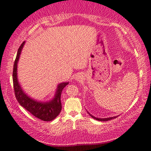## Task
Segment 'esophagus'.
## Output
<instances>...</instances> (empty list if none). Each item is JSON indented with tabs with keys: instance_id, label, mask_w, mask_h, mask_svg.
Masks as SVG:
<instances>
[{
	"instance_id": "34e87169",
	"label": "esophagus",
	"mask_w": 151,
	"mask_h": 151,
	"mask_svg": "<svg viewBox=\"0 0 151 151\" xmlns=\"http://www.w3.org/2000/svg\"><path fill=\"white\" fill-rule=\"evenodd\" d=\"M78 79H79V78H78Z\"/></svg>"
}]
</instances>
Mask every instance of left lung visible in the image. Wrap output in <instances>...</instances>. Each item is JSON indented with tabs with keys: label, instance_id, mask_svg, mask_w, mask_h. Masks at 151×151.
Instances as JSON below:
<instances>
[{
	"label": "left lung",
	"instance_id": "left-lung-1",
	"mask_svg": "<svg viewBox=\"0 0 151 151\" xmlns=\"http://www.w3.org/2000/svg\"><path fill=\"white\" fill-rule=\"evenodd\" d=\"M88 113H89V112H88ZM89 114H90V116H92V118H93V119H96V120H98V121H101V122L109 121V120H111V119H114V118H116V116H112V117H108V118H106V119H104V118H96V117H95V116H94L91 115V114H90V113H89Z\"/></svg>",
	"mask_w": 151,
	"mask_h": 151
}]
</instances>
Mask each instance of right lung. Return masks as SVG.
I'll list each match as a JSON object with an SVG mask.
<instances>
[{
	"mask_svg": "<svg viewBox=\"0 0 151 151\" xmlns=\"http://www.w3.org/2000/svg\"><path fill=\"white\" fill-rule=\"evenodd\" d=\"M25 44L23 41L18 50L17 55L14 63L13 68V85L14 89V94L17 101L20 105L38 119L43 121L50 122L55 119L61 112L62 106L61 102V92L64 88L68 85V83H61L58 86L55 97L50 102H38L31 99L21 89L17 79V63L19 61L21 50Z\"/></svg>",
	"mask_w": 151,
	"mask_h": 151,
	"instance_id": "1",
	"label": "right lung"
}]
</instances>
